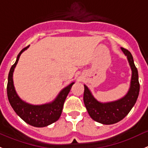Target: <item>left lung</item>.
I'll list each match as a JSON object with an SVG mask.
<instances>
[{
    "label": "left lung",
    "mask_w": 148,
    "mask_h": 148,
    "mask_svg": "<svg viewBox=\"0 0 148 148\" xmlns=\"http://www.w3.org/2000/svg\"><path fill=\"white\" fill-rule=\"evenodd\" d=\"M121 49L127 57L132 70L130 87L124 97L112 102H99L93 97L88 87L84 85L83 101L88 113L94 121L103 124H115L125 118L136 103L139 94L138 70L134 64L133 56L124 47Z\"/></svg>",
    "instance_id": "left-lung-1"
}]
</instances>
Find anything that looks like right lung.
Returning a JSON list of instances; mask_svg holds the SVG:
<instances>
[{
	"label": "right lung",
	"mask_w": 148,
	"mask_h": 148,
	"mask_svg": "<svg viewBox=\"0 0 148 148\" xmlns=\"http://www.w3.org/2000/svg\"><path fill=\"white\" fill-rule=\"evenodd\" d=\"M29 46L21 51L16 61L11 67L8 76L7 83V97L10 105L18 115L29 125L36 127H44L54 123L60 119L62 114L64 102L70 92L74 82L64 88L59 93L57 97L52 102L42 105H32L22 101L15 92L13 84V72L18 62L21 54L27 50Z\"/></svg>",
	"instance_id": "add662e5"
}]
</instances>
